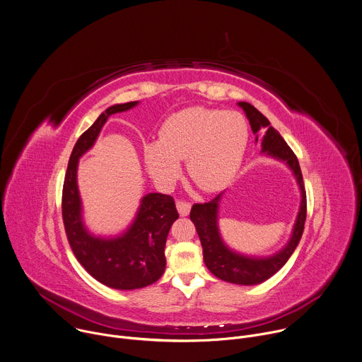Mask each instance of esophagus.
<instances>
[{
    "instance_id": "34e87169",
    "label": "esophagus",
    "mask_w": 362,
    "mask_h": 362,
    "mask_svg": "<svg viewBox=\"0 0 362 362\" xmlns=\"http://www.w3.org/2000/svg\"><path fill=\"white\" fill-rule=\"evenodd\" d=\"M176 207H177L179 214L185 217V216H187V214L190 213L192 204H190L189 202H186V200H177V202H176Z\"/></svg>"
}]
</instances>
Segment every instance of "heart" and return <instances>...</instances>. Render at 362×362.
Masks as SVG:
<instances>
[{
  "instance_id": "b5f03b06",
  "label": "heart",
  "mask_w": 362,
  "mask_h": 362,
  "mask_svg": "<svg viewBox=\"0 0 362 362\" xmlns=\"http://www.w3.org/2000/svg\"><path fill=\"white\" fill-rule=\"evenodd\" d=\"M249 141L246 119L237 112L189 107L169 116L159 141L144 145V162L160 185H172L186 160L190 179L203 190L224 187L242 165Z\"/></svg>"
}]
</instances>
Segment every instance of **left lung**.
Wrapping results in <instances>:
<instances>
[{
    "label": "left lung",
    "mask_w": 362,
    "mask_h": 362,
    "mask_svg": "<svg viewBox=\"0 0 362 362\" xmlns=\"http://www.w3.org/2000/svg\"><path fill=\"white\" fill-rule=\"evenodd\" d=\"M238 106L245 110L253 134H257L262 128L267 129L266 135L262 139V152L277 160L284 162L293 170V175L296 176V180L300 186L301 203L291 237L283 250L269 257H249L233 252L221 240L217 224L218 203L221 200L223 192L207 203L193 204L190 210V220L194 223V227L197 230L203 247V260L211 274L223 281H228L233 284L255 286L274 276L287 263V260L298 246L307 216V196L297 156L281 138V135L273 127H270L269 119L253 105H250L249 102H238ZM257 141L259 136H256V142Z\"/></svg>",
    "instance_id": "left-lung-1"
}]
</instances>
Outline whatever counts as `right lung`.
<instances>
[{
    "label": "right lung",
    "mask_w": 362,
    "mask_h": 362,
    "mask_svg": "<svg viewBox=\"0 0 362 362\" xmlns=\"http://www.w3.org/2000/svg\"><path fill=\"white\" fill-rule=\"evenodd\" d=\"M138 103L135 100L109 106L79 136L68 162L62 189V218L75 257L95 280L116 290L142 288L162 277L166 267V238L173 221L179 218L172 196L149 193L141 200L134 223L120 235H93L83 224L76 183L79 158L93 146L110 115L132 109Z\"/></svg>",
    "instance_id": "add662e5"
}]
</instances>
